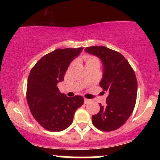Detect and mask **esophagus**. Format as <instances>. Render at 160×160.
Returning <instances> with one entry per match:
<instances>
[{
    "label": "esophagus",
    "mask_w": 160,
    "mask_h": 160,
    "mask_svg": "<svg viewBox=\"0 0 160 160\" xmlns=\"http://www.w3.org/2000/svg\"><path fill=\"white\" fill-rule=\"evenodd\" d=\"M91 102V100H89V99H88V98H84V103H85V104L89 103V102Z\"/></svg>",
    "instance_id": "esophagus-1"
}]
</instances>
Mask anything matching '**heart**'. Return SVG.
<instances>
[{"label": "heart", "instance_id": "1", "mask_svg": "<svg viewBox=\"0 0 160 160\" xmlns=\"http://www.w3.org/2000/svg\"><path fill=\"white\" fill-rule=\"evenodd\" d=\"M85 60H86V64L92 63V62H98V63H99L98 58H95L94 56H86Z\"/></svg>", "mask_w": 160, "mask_h": 160}]
</instances>
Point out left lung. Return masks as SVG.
<instances>
[{
	"instance_id": "obj_1",
	"label": "left lung",
	"mask_w": 160,
	"mask_h": 160,
	"mask_svg": "<svg viewBox=\"0 0 160 160\" xmlns=\"http://www.w3.org/2000/svg\"><path fill=\"white\" fill-rule=\"evenodd\" d=\"M89 54L98 57L103 65L101 87L108 92L104 106L92 115V123L103 132L117 129L132 113L137 98L138 83L135 71L125 57L105 47H86Z\"/></svg>"
}]
</instances>
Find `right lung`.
I'll use <instances>...</instances> for the list:
<instances>
[{
  "label": "right lung",
  "mask_w": 160,
  "mask_h": 160,
  "mask_svg": "<svg viewBox=\"0 0 160 160\" xmlns=\"http://www.w3.org/2000/svg\"><path fill=\"white\" fill-rule=\"evenodd\" d=\"M82 49H57L42 57L31 70L27 102L34 119L48 131L67 128L72 123L76 110L83 104L82 96L68 97L57 86L58 82L63 81L69 65Z\"/></svg>",
  "instance_id": "right-lung-1"
}]
</instances>
